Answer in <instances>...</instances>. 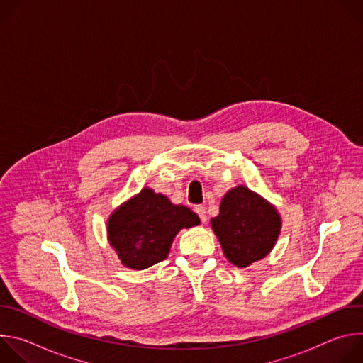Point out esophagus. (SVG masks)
<instances>
[{"label": "esophagus", "instance_id": "1", "mask_svg": "<svg viewBox=\"0 0 363 363\" xmlns=\"http://www.w3.org/2000/svg\"><path fill=\"white\" fill-rule=\"evenodd\" d=\"M195 213L198 214V217L201 218L202 223H206V214H205V208H203V206H201V205L195 206Z\"/></svg>", "mask_w": 363, "mask_h": 363}]
</instances>
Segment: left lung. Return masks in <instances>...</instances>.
<instances>
[{"label": "left lung", "mask_w": 363, "mask_h": 363, "mask_svg": "<svg viewBox=\"0 0 363 363\" xmlns=\"http://www.w3.org/2000/svg\"><path fill=\"white\" fill-rule=\"evenodd\" d=\"M224 255L235 267H248L274 247L281 218L274 206L244 185L230 189L221 201L220 214L211 220Z\"/></svg>", "instance_id": "1"}]
</instances>
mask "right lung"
Returning a JSON list of instances; mask_svg holds the SVG:
<instances>
[{
	"mask_svg": "<svg viewBox=\"0 0 363 363\" xmlns=\"http://www.w3.org/2000/svg\"><path fill=\"white\" fill-rule=\"evenodd\" d=\"M199 224L185 205H174L165 195L143 188L109 217V242L125 267L143 270L168 257L175 235Z\"/></svg>",
	"mask_w": 363,
	"mask_h": 363,
	"instance_id": "1",
	"label": "right lung"
}]
</instances>
